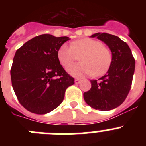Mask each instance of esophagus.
I'll return each instance as SVG.
<instances>
[{"instance_id": "esophagus-1", "label": "esophagus", "mask_w": 146, "mask_h": 146, "mask_svg": "<svg viewBox=\"0 0 146 146\" xmlns=\"http://www.w3.org/2000/svg\"><path fill=\"white\" fill-rule=\"evenodd\" d=\"M81 81L80 79H79V78H76L75 80H74V82H75L76 84H78V83H80Z\"/></svg>"}]
</instances>
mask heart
Segmentation results:
<instances>
[{"mask_svg":"<svg viewBox=\"0 0 146 146\" xmlns=\"http://www.w3.org/2000/svg\"><path fill=\"white\" fill-rule=\"evenodd\" d=\"M81 56V63L67 67V72L74 77L101 76L110 67L113 60L110 50L102 42L91 38H82L72 43L63 44L58 51V58L63 66L66 67Z\"/></svg>","mask_w":146,"mask_h":146,"instance_id":"heart-1","label":"heart"}]
</instances>
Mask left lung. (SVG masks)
<instances>
[{"mask_svg": "<svg viewBox=\"0 0 146 146\" xmlns=\"http://www.w3.org/2000/svg\"><path fill=\"white\" fill-rule=\"evenodd\" d=\"M97 37L111 50L113 60L106 74L99 81L91 80V88L83 94L89 106L101 111L116 108L124 102L131 88L135 60L128 44L119 37L107 33H96Z\"/></svg>", "mask_w": 146, "mask_h": 146, "instance_id": "left-lung-1", "label": "left lung"}]
</instances>
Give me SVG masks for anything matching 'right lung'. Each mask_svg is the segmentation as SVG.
<instances>
[{
  "instance_id": "1",
  "label": "right lung",
  "mask_w": 146,
  "mask_h": 146,
  "mask_svg": "<svg viewBox=\"0 0 146 146\" xmlns=\"http://www.w3.org/2000/svg\"><path fill=\"white\" fill-rule=\"evenodd\" d=\"M68 40L42 34L16 51L11 84L18 101L28 111L39 115L52 111L63 102L67 88L74 83L58 58L59 48Z\"/></svg>"
}]
</instances>
